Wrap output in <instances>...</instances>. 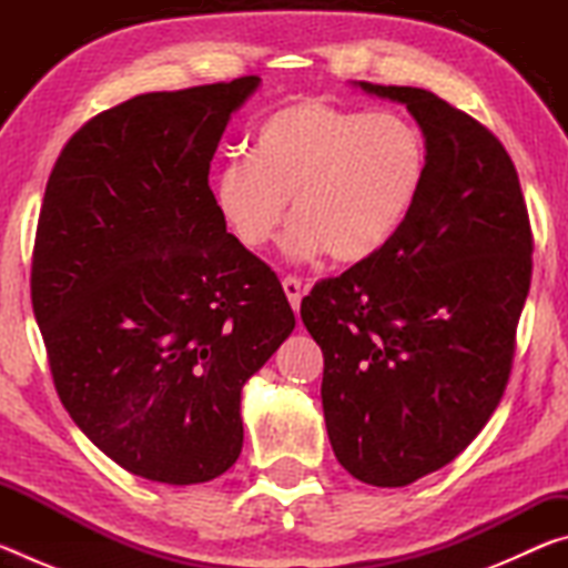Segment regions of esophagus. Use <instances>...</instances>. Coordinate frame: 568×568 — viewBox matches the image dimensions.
I'll return each instance as SVG.
<instances>
[{"mask_svg": "<svg viewBox=\"0 0 568 568\" xmlns=\"http://www.w3.org/2000/svg\"><path fill=\"white\" fill-rule=\"evenodd\" d=\"M283 291L287 295V303H291L293 311H301V301H303V293H305V285L297 281V277H285L283 281Z\"/></svg>", "mask_w": 568, "mask_h": 568, "instance_id": "esophagus-1", "label": "esophagus"}]
</instances>
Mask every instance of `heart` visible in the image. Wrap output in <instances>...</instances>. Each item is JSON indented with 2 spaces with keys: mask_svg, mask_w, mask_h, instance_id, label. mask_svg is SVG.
Returning a JSON list of instances; mask_svg holds the SVG:
<instances>
[{
  "mask_svg": "<svg viewBox=\"0 0 568 568\" xmlns=\"http://www.w3.org/2000/svg\"><path fill=\"white\" fill-rule=\"evenodd\" d=\"M428 172L420 130L398 112H361L295 98L257 122L250 158L213 178V205L235 243L261 253L287 215L285 253L328 250L338 263L378 255L416 210Z\"/></svg>",
  "mask_w": 568,
  "mask_h": 568,
  "instance_id": "obj_1",
  "label": "heart"
}]
</instances>
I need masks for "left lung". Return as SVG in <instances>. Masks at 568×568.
Wrapping results in <instances>:
<instances>
[{"label":"left lung","mask_w":568,"mask_h":568,"mask_svg":"<svg viewBox=\"0 0 568 568\" xmlns=\"http://www.w3.org/2000/svg\"><path fill=\"white\" fill-rule=\"evenodd\" d=\"M355 88L406 104L426 185L400 233L315 285L301 318L323 351L335 458L398 488L450 464L501 400L534 240L514 162L484 124L420 88Z\"/></svg>","instance_id":"obj_1"}]
</instances>
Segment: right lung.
<instances>
[{"instance_id":"obj_1","label":"right lung","mask_w":568,"mask_h":568,"mask_svg":"<svg viewBox=\"0 0 568 568\" xmlns=\"http://www.w3.org/2000/svg\"><path fill=\"white\" fill-rule=\"evenodd\" d=\"M261 77L92 118L47 182L32 307L80 430L134 476L205 484L243 448L240 393L293 333L275 273L213 205L210 160Z\"/></svg>"}]
</instances>
